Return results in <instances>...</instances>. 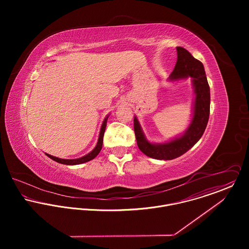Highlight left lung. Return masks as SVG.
<instances>
[{"mask_svg":"<svg viewBox=\"0 0 249 249\" xmlns=\"http://www.w3.org/2000/svg\"><path fill=\"white\" fill-rule=\"evenodd\" d=\"M178 61L169 79L176 81L192 77L196 94L192 122L185 133L172 141L164 143L148 142L141 125L134 117V132L138 147L146 156L158 160L178 158L192 148L203 135L210 115V87L207 81L203 64L196 59L186 49L177 47Z\"/></svg>","mask_w":249,"mask_h":249,"instance_id":"left-lung-1","label":"left lung"}]
</instances>
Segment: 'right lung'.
Instances as JSON below:
<instances>
[{"label":"right lung","mask_w":249,"mask_h":249,"mask_svg":"<svg viewBox=\"0 0 249 249\" xmlns=\"http://www.w3.org/2000/svg\"><path fill=\"white\" fill-rule=\"evenodd\" d=\"M107 119H108V116L105 119V121L103 123L101 132H100V136H99V140H98L96 147L90 153H88L87 155H85L83 157H80V158H77V159H61V158L50 155L48 153H46V155L48 157H50L51 159L54 160L55 162L60 163V164H64V165H78V164H82V163H85V162H88V161L94 159L100 153V151L102 150V147H103L104 135H105V131H106V127H107Z\"/></svg>","instance_id":"right-lung-1"}]
</instances>
